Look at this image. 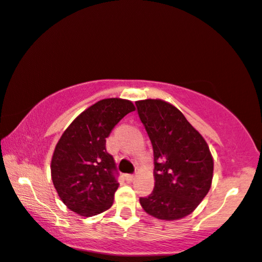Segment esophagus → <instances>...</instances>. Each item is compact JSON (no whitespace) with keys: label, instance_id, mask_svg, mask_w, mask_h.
<instances>
[{"label":"esophagus","instance_id":"esophagus-1","mask_svg":"<svg viewBox=\"0 0 262 262\" xmlns=\"http://www.w3.org/2000/svg\"><path fill=\"white\" fill-rule=\"evenodd\" d=\"M125 179H127L128 182H133L135 179V176L134 174H127V176H125Z\"/></svg>","mask_w":262,"mask_h":262}]
</instances>
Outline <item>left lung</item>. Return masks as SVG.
<instances>
[{
  "mask_svg": "<svg viewBox=\"0 0 262 262\" xmlns=\"http://www.w3.org/2000/svg\"><path fill=\"white\" fill-rule=\"evenodd\" d=\"M137 111L154 149L155 188L140 198L159 220L188 216L209 193L213 160L206 141L183 113L162 100L137 101Z\"/></svg>",
  "mask_w": 262,
  "mask_h": 262,
  "instance_id": "8db88e82",
  "label": "left lung"
}]
</instances>
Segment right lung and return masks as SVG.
Returning <instances> with one entry per match:
<instances>
[{
    "instance_id": "add662e5",
    "label": "right lung",
    "mask_w": 262,
    "mask_h": 262,
    "mask_svg": "<svg viewBox=\"0 0 262 262\" xmlns=\"http://www.w3.org/2000/svg\"><path fill=\"white\" fill-rule=\"evenodd\" d=\"M134 110L128 100H101L80 113L62 134L52 156L51 176L69 210L90 217L112 206L118 171L107 152L106 138Z\"/></svg>"
}]
</instances>
